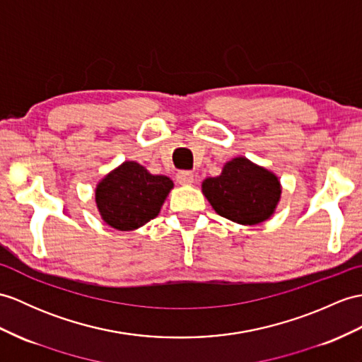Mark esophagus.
I'll use <instances>...</instances> for the list:
<instances>
[{"label":"esophagus","instance_id":"1","mask_svg":"<svg viewBox=\"0 0 362 362\" xmlns=\"http://www.w3.org/2000/svg\"><path fill=\"white\" fill-rule=\"evenodd\" d=\"M175 179H177V182L180 185H191L192 182H194V174L189 171H179L177 174H175Z\"/></svg>","mask_w":362,"mask_h":362}]
</instances>
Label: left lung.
Returning <instances> with one entry per match:
<instances>
[{"label": "left lung", "mask_w": 362, "mask_h": 362, "mask_svg": "<svg viewBox=\"0 0 362 362\" xmlns=\"http://www.w3.org/2000/svg\"><path fill=\"white\" fill-rule=\"evenodd\" d=\"M202 191L217 214L242 225L267 221L281 199L276 175L245 157L233 158L221 175L205 179Z\"/></svg>", "instance_id": "1"}]
</instances>
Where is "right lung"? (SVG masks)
I'll list each match as a JSON object with an SVG mask.
<instances>
[{"mask_svg": "<svg viewBox=\"0 0 362 362\" xmlns=\"http://www.w3.org/2000/svg\"><path fill=\"white\" fill-rule=\"evenodd\" d=\"M173 187L166 175H153L137 162H124L97 185V208L109 226L131 231L160 213Z\"/></svg>", "mask_w": 362, "mask_h": 362, "instance_id": "obj_1", "label": "right lung"}]
</instances>
